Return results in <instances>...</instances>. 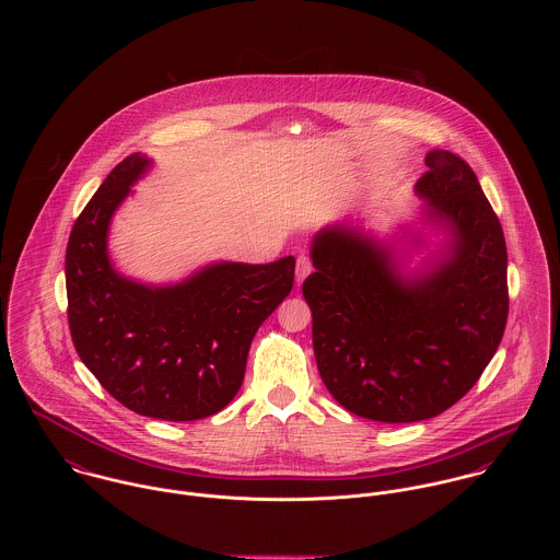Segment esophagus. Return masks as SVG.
Instances as JSON below:
<instances>
[{"instance_id": "1", "label": "esophagus", "mask_w": 560, "mask_h": 560, "mask_svg": "<svg viewBox=\"0 0 560 560\" xmlns=\"http://www.w3.org/2000/svg\"><path fill=\"white\" fill-rule=\"evenodd\" d=\"M311 271H313L311 258H308V256H300V258H298V269H295V282H298V287L311 276Z\"/></svg>"}]
</instances>
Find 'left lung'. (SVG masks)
<instances>
[{"label":"left lung","mask_w":560,"mask_h":560,"mask_svg":"<svg viewBox=\"0 0 560 560\" xmlns=\"http://www.w3.org/2000/svg\"><path fill=\"white\" fill-rule=\"evenodd\" d=\"M413 191L418 224L438 247L407 271L424 231L400 229L399 247L347 222L311 243L315 273L302 287L329 395L377 422L427 420L462 399L493 358L509 315L506 243L472 167L429 151ZM410 249H406V245Z\"/></svg>","instance_id":"obj_1"}]
</instances>
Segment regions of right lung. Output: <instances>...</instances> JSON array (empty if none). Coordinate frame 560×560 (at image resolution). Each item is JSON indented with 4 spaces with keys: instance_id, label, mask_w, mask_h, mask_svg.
I'll use <instances>...</instances> for the list:
<instances>
[{
    "instance_id": "add662e5",
    "label": "right lung",
    "mask_w": 560,
    "mask_h": 560,
    "mask_svg": "<svg viewBox=\"0 0 560 560\" xmlns=\"http://www.w3.org/2000/svg\"><path fill=\"white\" fill-rule=\"evenodd\" d=\"M153 160L120 161L81 211L67 245L69 327L81 362L131 411L200 420L240 393L260 323L293 289L295 258L220 260L172 284L122 276L107 252L109 224Z\"/></svg>"
}]
</instances>
